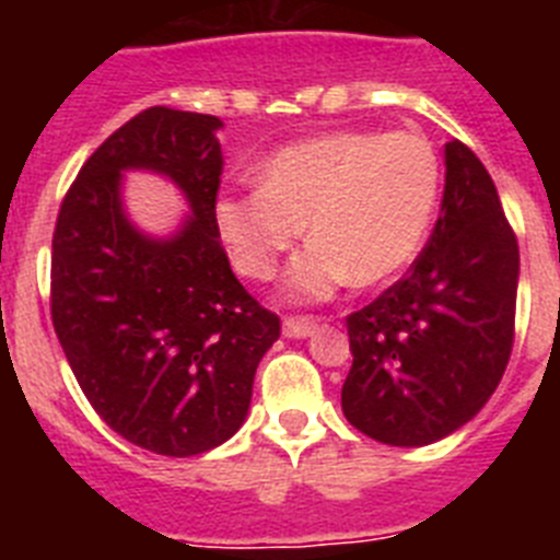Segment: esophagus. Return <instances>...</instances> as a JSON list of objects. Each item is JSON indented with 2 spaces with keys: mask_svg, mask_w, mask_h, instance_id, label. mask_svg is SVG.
<instances>
[{
  "mask_svg": "<svg viewBox=\"0 0 560 560\" xmlns=\"http://www.w3.org/2000/svg\"><path fill=\"white\" fill-rule=\"evenodd\" d=\"M314 316H285L283 319V334L291 336V339H305V336L314 334Z\"/></svg>",
  "mask_w": 560,
  "mask_h": 560,
  "instance_id": "obj_1",
  "label": "esophagus"
}]
</instances>
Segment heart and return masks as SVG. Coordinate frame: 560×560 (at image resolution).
<instances>
[{
  "label": "heart",
  "mask_w": 560,
  "mask_h": 560,
  "mask_svg": "<svg viewBox=\"0 0 560 560\" xmlns=\"http://www.w3.org/2000/svg\"><path fill=\"white\" fill-rule=\"evenodd\" d=\"M443 165L412 131H334L277 151L260 187L224 192L215 221L232 260L269 280L308 221L314 244L289 269L296 300H325L353 277L384 283L412 264L438 207Z\"/></svg>",
  "instance_id": "1"
}]
</instances>
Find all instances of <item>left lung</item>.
Listing matches in <instances>:
<instances>
[{"label": "left lung", "instance_id": "left-lung-1", "mask_svg": "<svg viewBox=\"0 0 560 560\" xmlns=\"http://www.w3.org/2000/svg\"><path fill=\"white\" fill-rule=\"evenodd\" d=\"M516 289L518 241L491 173L465 142H448L432 237L398 283L348 314L350 427L412 448L468 423L511 361Z\"/></svg>", "mask_w": 560, "mask_h": 560}]
</instances>
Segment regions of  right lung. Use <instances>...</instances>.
Segmentation results:
<instances>
[{
    "mask_svg": "<svg viewBox=\"0 0 560 560\" xmlns=\"http://www.w3.org/2000/svg\"><path fill=\"white\" fill-rule=\"evenodd\" d=\"M219 117L151 106L97 148L58 210L49 314L86 400L133 446L192 457L241 429L255 370L280 336L219 241ZM148 166L186 190L194 215L171 242L132 230L119 171Z\"/></svg>",
    "mask_w": 560,
    "mask_h": 560,
    "instance_id": "1",
    "label": "right lung"
}]
</instances>
